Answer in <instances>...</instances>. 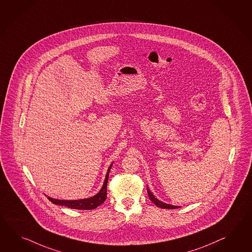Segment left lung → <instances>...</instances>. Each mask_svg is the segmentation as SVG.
Here are the masks:
<instances>
[{"mask_svg":"<svg viewBox=\"0 0 252 252\" xmlns=\"http://www.w3.org/2000/svg\"><path fill=\"white\" fill-rule=\"evenodd\" d=\"M148 196H149V198L151 199V201L155 204V205H157L158 208L160 209H178V207L177 206H172V205H168V204H166V203L161 202L159 201L158 199H157L154 195H152V193L149 191V189H148Z\"/></svg>","mask_w":252,"mask_h":252,"instance_id":"1","label":"left lung"}]
</instances>
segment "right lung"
Instances as JSON below:
<instances>
[{"mask_svg": "<svg viewBox=\"0 0 252 252\" xmlns=\"http://www.w3.org/2000/svg\"><path fill=\"white\" fill-rule=\"evenodd\" d=\"M111 165L107 170L105 179H104V185L102 189L99 191L98 193L95 196H92L90 198H86V199H80V200H60V199H55L48 196V199L52 203L56 204V205H60V206H65L68 208L74 209H94L100 206L102 203L104 202L106 199V195H107V190H106V187H107V182H108V175L110 172Z\"/></svg>", "mask_w": 252, "mask_h": 252, "instance_id": "right-lung-1", "label": "right lung"}]
</instances>
